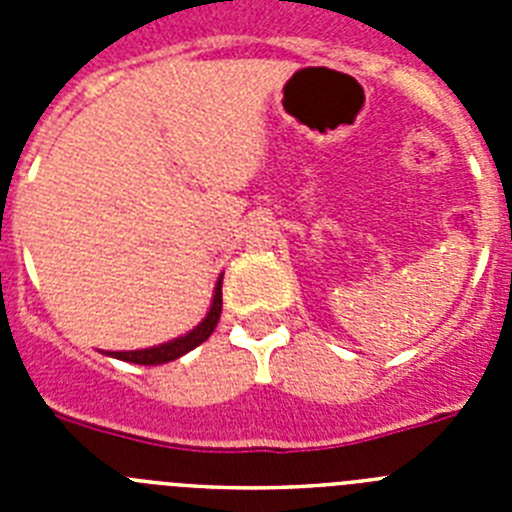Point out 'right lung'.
I'll list each match as a JSON object with an SVG mask.
<instances>
[{
    "mask_svg": "<svg viewBox=\"0 0 512 512\" xmlns=\"http://www.w3.org/2000/svg\"><path fill=\"white\" fill-rule=\"evenodd\" d=\"M220 312H223V274H220V279H217L215 284V292H212L210 310H207V315L202 318V323L194 325L189 333L174 338V341L158 343V346H151V348H138V351H104V354L112 356V359L130 361V364H140V366L166 364V361L179 359V356L189 354V351L200 346V343H205L207 338L212 336L217 320H220Z\"/></svg>",
    "mask_w": 512,
    "mask_h": 512,
    "instance_id": "1",
    "label": "right lung"
}]
</instances>
